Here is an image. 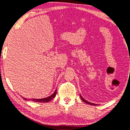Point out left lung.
Returning <instances> with one entry per match:
<instances>
[{"instance_id":"1","label":"left lung","mask_w":130,"mask_h":130,"mask_svg":"<svg viewBox=\"0 0 130 130\" xmlns=\"http://www.w3.org/2000/svg\"><path fill=\"white\" fill-rule=\"evenodd\" d=\"M79 96H80V98H81L83 102H84L85 103H86V104H89V105H93V106H97L98 104H94V103H91V102H89L87 101L86 100H85V99L83 98L82 96H81V94H79Z\"/></svg>"}]
</instances>
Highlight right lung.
Instances as JSON below:
<instances>
[{
	"mask_svg": "<svg viewBox=\"0 0 130 130\" xmlns=\"http://www.w3.org/2000/svg\"><path fill=\"white\" fill-rule=\"evenodd\" d=\"M57 93V90H55L54 93L51 95L50 96H48L46 98H44V99H28V100H31L32 102H43V103H46V102H48L49 101H51L52 100V99L56 96ZM24 100H27L25 98H23Z\"/></svg>",
	"mask_w": 130,
	"mask_h": 130,
	"instance_id": "obj_1",
	"label": "right lung"
}]
</instances>
